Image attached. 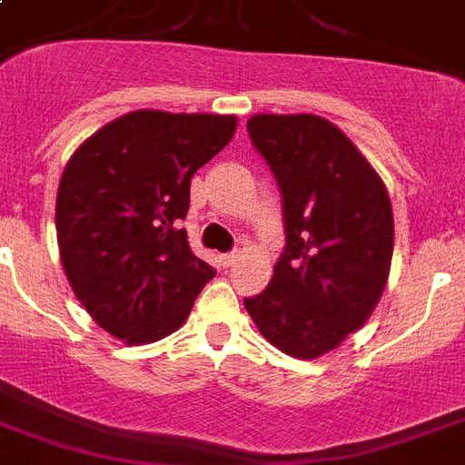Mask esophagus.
I'll return each instance as SVG.
<instances>
[{
	"instance_id": "34e87169",
	"label": "esophagus",
	"mask_w": 465,
	"mask_h": 465,
	"mask_svg": "<svg viewBox=\"0 0 465 465\" xmlns=\"http://www.w3.org/2000/svg\"><path fill=\"white\" fill-rule=\"evenodd\" d=\"M236 261H239V251H232V253L222 255V262H224L226 268H229V265H233Z\"/></svg>"
}]
</instances>
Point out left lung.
<instances>
[{
    "label": "left lung",
    "mask_w": 465,
    "mask_h": 465,
    "mask_svg": "<svg viewBox=\"0 0 465 465\" xmlns=\"http://www.w3.org/2000/svg\"><path fill=\"white\" fill-rule=\"evenodd\" d=\"M248 134L282 193L287 243L268 290L243 304L268 342L316 360L381 299L393 255L389 193L345 133L318 115H253Z\"/></svg>",
    "instance_id": "obj_1"
}]
</instances>
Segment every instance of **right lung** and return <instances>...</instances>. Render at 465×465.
Instances as JSON below:
<instances>
[{
	"label": "right lung",
	"instance_id": "add662e5",
	"mask_svg": "<svg viewBox=\"0 0 465 465\" xmlns=\"http://www.w3.org/2000/svg\"><path fill=\"white\" fill-rule=\"evenodd\" d=\"M233 133V115L134 111L67 161L54 207L62 268L91 318L127 345L178 331L214 277L181 219L190 178Z\"/></svg>",
	"mask_w": 465,
	"mask_h": 465
}]
</instances>
